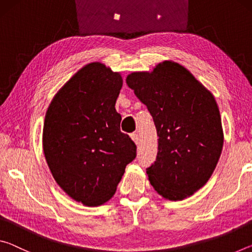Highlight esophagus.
<instances>
[{"label":"esophagus","instance_id":"1","mask_svg":"<svg viewBox=\"0 0 252 252\" xmlns=\"http://www.w3.org/2000/svg\"><path fill=\"white\" fill-rule=\"evenodd\" d=\"M130 136H131L132 141H133L135 144L139 143V135H138V134H136V133H132Z\"/></svg>","mask_w":252,"mask_h":252}]
</instances>
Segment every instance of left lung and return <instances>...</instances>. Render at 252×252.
Masks as SVG:
<instances>
[{
	"label": "left lung",
	"instance_id": "1",
	"mask_svg": "<svg viewBox=\"0 0 252 252\" xmlns=\"http://www.w3.org/2000/svg\"><path fill=\"white\" fill-rule=\"evenodd\" d=\"M127 87L147 105L157 127L158 155L147 169L151 186L171 201L202 188L215 171L223 147V130L212 93L173 61L151 72H132Z\"/></svg>",
	"mask_w": 252,
	"mask_h": 252
}]
</instances>
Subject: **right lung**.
<instances>
[{
	"mask_svg": "<svg viewBox=\"0 0 252 252\" xmlns=\"http://www.w3.org/2000/svg\"><path fill=\"white\" fill-rule=\"evenodd\" d=\"M122 84L119 72L89 63L60 89L45 113L43 151L51 173L84 206L109 201L136 156L116 110Z\"/></svg>",
	"mask_w": 252,
	"mask_h": 252,
	"instance_id": "obj_1",
	"label": "right lung"
}]
</instances>
